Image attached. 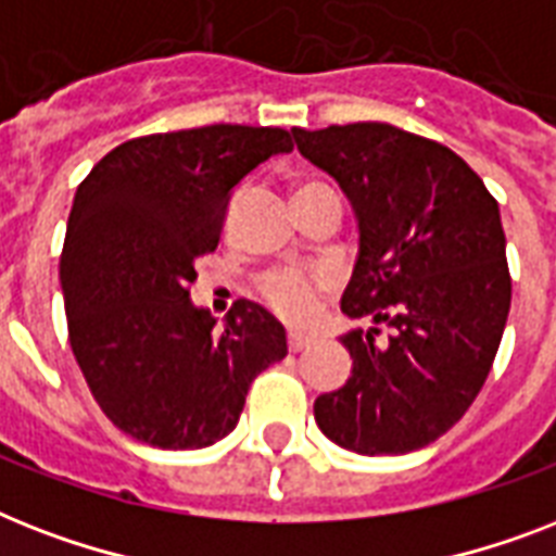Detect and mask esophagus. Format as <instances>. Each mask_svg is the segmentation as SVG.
Returning a JSON list of instances; mask_svg holds the SVG:
<instances>
[{"mask_svg": "<svg viewBox=\"0 0 556 556\" xmlns=\"http://www.w3.org/2000/svg\"><path fill=\"white\" fill-rule=\"evenodd\" d=\"M312 346V338H305V334H296V331H291L288 334V349L291 352H303V349Z\"/></svg>", "mask_w": 556, "mask_h": 556, "instance_id": "1", "label": "esophagus"}]
</instances>
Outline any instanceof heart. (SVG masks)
I'll use <instances>...</instances> for the list:
<instances>
[{
	"label": "heart",
	"instance_id": "b5f03b06",
	"mask_svg": "<svg viewBox=\"0 0 556 556\" xmlns=\"http://www.w3.org/2000/svg\"><path fill=\"white\" fill-rule=\"evenodd\" d=\"M323 190L320 185H305L296 192ZM262 296L274 312L288 323L312 320L317 300L326 291V277L320 274H300V270H274L262 279Z\"/></svg>",
	"mask_w": 556,
	"mask_h": 556
}]
</instances>
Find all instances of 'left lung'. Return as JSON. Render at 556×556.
Listing matches in <instances>:
<instances>
[{"mask_svg": "<svg viewBox=\"0 0 556 556\" xmlns=\"http://www.w3.org/2000/svg\"><path fill=\"white\" fill-rule=\"evenodd\" d=\"M357 218V260L340 308L352 375L314 401V421L361 456H404L473 404L510 308L500 204L456 152L389 124L291 129ZM387 321L390 338L378 341Z\"/></svg>", "mask_w": 556, "mask_h": 556, "instance_id": "left-lung-1", "label": "left lung"}]
</instances>
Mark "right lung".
<instances>
[{
  "mask_svg": "<svg viewBox=\"0 0 556 556\" xmlns=\"http://www.w3.org/2000/svg\"><path fill=\"white\" fill-rule=\"evenodd\" d=\"M291 152L274 126H201L109 152L74 192L60 256L68 340L117 430L161 450H201L242 415L253 378L288 355L282 323L239 300L222 323L190 300L233 187Z\"/></svg>",
  "mask_w": 556,
  "mask_h": 556,
  "instance_id": "add662e5",
  "label": "right lung"
}]
</instances>
